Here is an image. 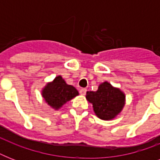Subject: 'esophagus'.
I'll return each mask as SVG.
<instances>
[{
    "instance_id": "1",
    "label": "esophagus",
    "mask_w": 160,
    "mask_h": 160,
    "mask_svg": "<svg viewBox=\"0 0 160 160\" xmlns=\"http://www.w3.org/2000/svg\"><path fill=\"white\" fill-rule=\"evenodd\" d=\"M86 91H87V90H86L85 88H82V89H80V93L82 95H85V93H86Z\"/></svg>"
}]
</instances>
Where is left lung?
Wrapping results in <instances>:
<instances>
[{
	"instance_id": "left-lung-1",
	"label": "left lung",
	"mask_w": 160,
	"mask_h": 160,
	"mask_svg": "<svg viewBox=\"0 0 160 160\" xmlns=\"http://www.w3.org/2000/svg\"><path fill=\"white\" fill-rule=\"evenodd\" d=\"M86 99L100 119L110 120L121 112L125 104V95L109 82L101 83L96 91H87Z\"/></svg>"
}]
</instances>
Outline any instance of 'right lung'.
Wrapping results in <instances>:
<instances>
[{"instance_id": "1", "label": "right lung", "mask_w": 160, "mask_h": 160, "mask_svg": "<svg viewBox=\"0 0 160 160\" xmlns=\"http://www.w3.org/2000/svg\"><path fill=\"white\" fill-rule=\"evenodd\" d=\"M79 95L78 90L74 86L67 85L60 75L54 79L52 82L48 83L42 90V96L51 108L59 109Z\"/></svg>"}]
</instances>
